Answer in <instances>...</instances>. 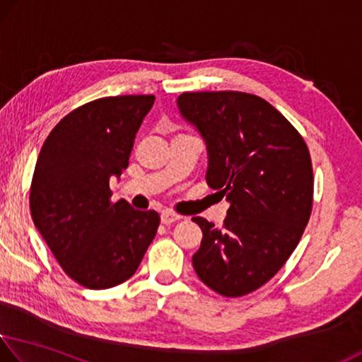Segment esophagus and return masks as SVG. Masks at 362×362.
Returning a JSON list of instances; mask_svg holds the SVG:
<instances>
[{"label": "esophagus", "instance_id": "1", "mask_svg": "<svg viewBox=\"0 0 362 362\" xmlns=\"http://www.w3.org/2000/svg\"><path fill=\"white\" fill-rule=\"evenodd\" d=\"M180 218H181L180 215L171 214V212H163L162 215H160V220H162L163 225H171V223H175V221H177Z\"/></svg>", "mask_w": 362, "mask_h": 362}]
</instances>
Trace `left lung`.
Segmentation results:
<instances>
[{"mask_svg":"<svg viewBox=\"0 0 362 362\" xmlns=\"http://www.w3.org/2000/svg\"><path fill=\"white\" fill-rule=\"evenodd\" d=\"M176 103L207 146L205 180L230 202L223 228L192 218L202 230L194 270L221 296H244L285 265L308 225V146L280 111L251 93L186 92Z\"/></svg>","mask_w":362,"mask_h":362,"instance_id":"1","label":"left lung"}]
</instances>
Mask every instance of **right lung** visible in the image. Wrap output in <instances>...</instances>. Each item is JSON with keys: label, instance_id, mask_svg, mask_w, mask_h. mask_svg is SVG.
<instances>
[{"label": "right lung", "instance_id": "add662e5", "mask_svg": "<svg viewBox=\"0 0 362 362\" xmlns=\"http://www.w3.org/2000/svg\"><path fill=\"white\" fill-rule=\"evenodd\" d=\"M153 102V95H121L82 105L53 127L37 158L33 223L66 274L90 290L134 275L160 225L155 210L110 200V177L129 165Z\"/></svg>", "mask_w": 362, "mask_h": 362}]
</instances>
